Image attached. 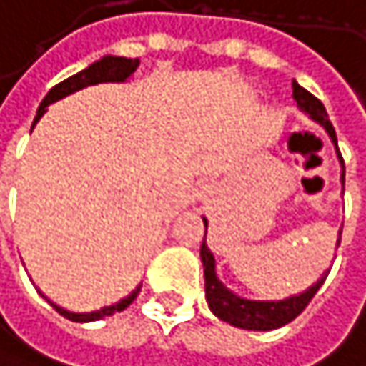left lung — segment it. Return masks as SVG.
Returning <instances> with one entry per match:
<instances>
[{"label":"left lung","mask_w":366,"mask_h":366,"mask_svg":"<svg viewBox=\"0 0 366 366\" xmlns=\"http://www.w3.org/2000/svg\"><path fill=\"white\" fill-rule=\"evenodd\" d=\"M292 87H294V100L300 107V111H305L311 119L322 124L326 128L328 137L332 139L337 154H339V160H341V184H345V162H343V156H341L339 145H337V132L328 119V113H326L322 100L315 98L305 87H300L296 81L292 83ZM204 225L208 229L206 219H204ZM339 236H341V232H339ZM339 242H341V238L337 240V247H339ZM202 262H204V277H206V300H208L210 311L219 320H223L236 328H244V330H274V328H281V326L290 324L292 320H296L307 309V305L317 294V290L324 285V281L330 272V270H326L322 274V279H317V283H313L302 294H294V296L283 298V300H247V298L236 296L232 290H227L219 281L217 262H214L212 251L206 244V236L202 242Z\"/></svg>","instance_id":"left-lung-1"}]
</instances>
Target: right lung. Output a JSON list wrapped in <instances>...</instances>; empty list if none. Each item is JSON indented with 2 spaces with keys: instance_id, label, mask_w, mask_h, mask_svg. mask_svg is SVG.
I'll return each mask as SVG.
<instances>
[{
  "instance_id": "right-lung-1",
  "label": "right lung",
  "mask_w": 366,
  "mask_h": 366,
  "mask_svg": "<svg viewBox=\"0 0 366 366\" xmlns=\"http://www.w3.org/2000/svg\"><path fill=\"white\" fill-rule=\"evenodd\" d=\"M137 66H139V59L104 55L102 59H98V61H94L92 66H87L85 70H81V72L68 76L66 81L57 83L55 87H51L49 94L44 96V100H42L40 107H38L34 126H36V122L46 113V107H49L51 102H55V100H59V98H66L68 94H74V92L87 87V85H96V83H124L126 79L132 76V72L137 70ZM34 126H31V128H34ZM139 292H141V285H139L137 290H132V292H130L126 298H122L119 302H115V305H111V307H102L100 311H92V313H72V311H66V309H61L59 305L51 302L49 298H46V302H49L59 315H64V317L70 320V322H96V320H102L104 315H113V313H117V311H124V309L137 298ZM42 298H44V296H42Z\"/></svg>"
}]
</instances>
